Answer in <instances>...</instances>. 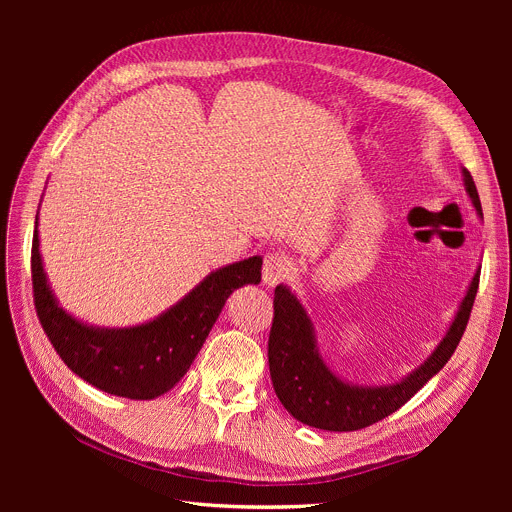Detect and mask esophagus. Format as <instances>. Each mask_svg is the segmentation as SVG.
Instances as JSON below:
<instances>
[{
    "label": "esophagus",
    "mask_w": 512,
    "mask_h": 512,
    "mask_svg": "<svg viewBox=\"0 0 512 512\" xmlns=\"http://www.w3.org/2000/svg\"><path fill=\"white\" fill-rule=\"evenodd\" d=\"M290 261L282 255H267L263 259V284L265 286H276L290 278Z\"/></svg>",
    "instance_id": "esophagus-1"
}]
</instances>
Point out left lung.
Returning a JSON list of instances; mask_svg holds the SVG:
<instances>
[{
    "mask_svg": "<svg viewBox=\"0 0 512 512\" xmlns=\"http://www.w3.org/2000/svg\"><path fill=\"white\" fill-rule=\"evenodd\" d=\"M467 193L481 215L477 186L469 170H463ZM479 288V272L475 274L467 297L461 303L452 326L440 346L409 378L392 386L359 388L351 386L326 367L321 361L313 324L303 305L286 288L276 286L274 292V319L267 342V359L276 396L284 409L305 425L328 429V432H357L392 415L396 409L411 400L434 375L448 363L459 346Z\"/></svg>",
    "mask_w": 512,
    "mask_h": 512,
    "instance_id": "left-lung-1",
    "label": "left lung"
}]
</instances>
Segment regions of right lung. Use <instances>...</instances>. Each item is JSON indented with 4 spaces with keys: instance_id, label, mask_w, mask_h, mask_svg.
Masks as SVG:
<instances>
[{
    "instance_id": "right-lung-1",
    "label": "right lung",
    "mask_w": 512,
    "mask_h": 512,
    "mask_svg": "<svg viewBox=\"0 0 512 512\" xmlns=\"http://www.w3.org/2000/svg\"><path fill=\"white\" fill-rule=\"evenodd\" d=\"M37 317L62 361L91 386L130 400H151L172 390L191 367L230 294L261 282V257H249L209 274L164 315L137 328L99 330L58 307L49 290L39 234L31 251Z\"/></svg>"
}]
</instances>
